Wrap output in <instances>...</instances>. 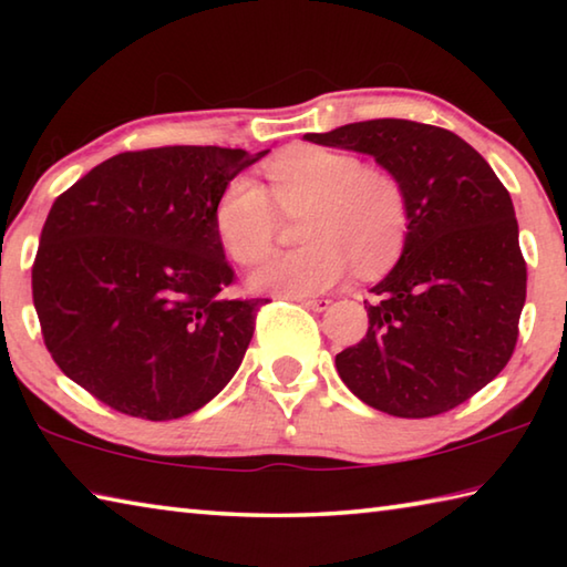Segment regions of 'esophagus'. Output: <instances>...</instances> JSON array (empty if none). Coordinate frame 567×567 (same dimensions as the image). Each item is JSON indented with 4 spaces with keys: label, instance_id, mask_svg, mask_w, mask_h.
<instances>
[{
    "label": "esophagus",
    "instance_id": "obj_1",
    "mask_svg": "<svg viewBox=\"0 0 567 567\" xmlns=\"http://www.w3.org/2000/svg\"><path fill=\"white\" fill-rule=\"evenodd\" d=\"M307 310H315V312H324L330 307L328 297H307V300H300Z\"/></svg>",
    "mask_w": 567,
    "mask_h": 567
}]
</instances>
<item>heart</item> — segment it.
Instances as JSON below:
<instances>
[{"mask_svg": "<svg viewBox=\"0 0 567 567\" xmlns=\"http://www.w3.org/2000/svg\"><path fill=\"white\" fill-rule=\"evenodd\" d=\"M267 192L239 175L215 203L219 243L239 265H255L270 252L277 207L285 215L307 209L300 225L305 247L280 252L257 267L249 285L277 297H310L330 290L358 267L378 275L398 260L408 237V195L395 175L364 167L350 152L297 145L267 165ZM274 197L270 198L269 195Z\"/></svg>", "mask_w": 567, "mask_h": 567, "instance_id": "1", "label": "heart"}]
</instances>
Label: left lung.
<instances>
[{"mask_svg": "<svg viewBox=\"0 0 567 567\" xmlns=\"http://www.w3.org/2000/svg\"><path fill=\"white\" fill-rule=\"evenodd\" d=\"M305 140L375 157L408 195V237L370 290L368 334L334 358L342 382L395 417L457 408L517 342L527 270L511 195L465 140L433 124L370 120Z\"/></svg>", "mask_w": 567, "mask_h": 567, "instance_id": "8db88e82", "label": "left lung"}]
</instances>
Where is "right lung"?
I'll use <instances>...</instances> for the list:
<instances>
[{"label":"right lung","mask_w":567,"mask_h":567,"mask_svg":"<svg viewBox=\"0 0 567 567\" xmlns=\"http://www.w3.org/2000/svg\"><path fill=\"white\" fill-rule=\"evenodd\" d=\"M267 152H122L54 199L32 297L66 378L155 422L189 415L233 380L267 300L225 297L235 272L213 215L227 182Z\"/></svg>","instance_id":"1"}]
</instances>
